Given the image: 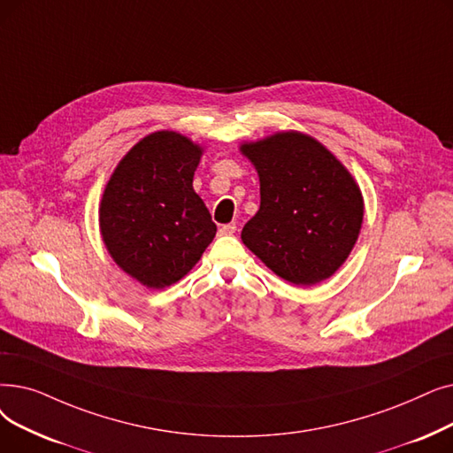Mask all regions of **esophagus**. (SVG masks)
I'll return each instance as SVG.
<instances>
[{
  "label": "esophagus",
  "mask_w": 453,
  "mask_h": 453,
  "mask_svg": "<svg viewBox=\"0 0 453 453\" xmlns=\"http://www.w3.org/2000/svg\"><path fill=\"white\" fill-rule=\"evenodd\" d=\"M219 233L220 234H233V233H237V226H234V224H226V226H222L219 229Z\"/></svg>",
  "instance_id": "34e87169"
}]
</instances>
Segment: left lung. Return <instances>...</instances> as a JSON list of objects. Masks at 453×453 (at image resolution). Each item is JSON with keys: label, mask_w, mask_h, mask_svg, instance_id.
I'll list each match as a JSON object with an SVG mask.
<instances>
[{"label": "left lung", "mask_w": 453, "mask_h": 453, "mask_svg": "<svg viewBox=\"0 0 453 453\" xmlns=\"http://www.w3.org/2000/svg\"><path fill=\"white\" fill-rule=\"evenodd\" d=\"M261 183V207L242 242L280 278L317 285L335 273L356 246L363 196L351 173L326 146L283 131L241 146Z\"/></svg>", "instance_id": "left-lung-1"}]
</instances>
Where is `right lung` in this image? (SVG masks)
<instances>
[{
    "instance_id": "add662e5",
    "label": "right lung",
    "mask_w": 453,
    "mask_h": 453,
    "mask_svg": "<svg viewBox=\"0 0 453 453\" xmlns=\"http://www.w3.org/2000/svg\"><path fill=\"white\" fill-rule=\"evenodd\" d=\"M203 148L175 131H155L118 163L100 203V229L114 263L148 288L187 275L216 226L192 188Z\"/></svg>"
}]
</instances>
